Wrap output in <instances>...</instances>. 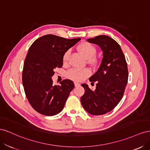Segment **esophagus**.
Masks as SVG:
<instances>
[{
  "mask_svg": "<svg viewBox=\"0 0 150 150\" xmlns=\"http://www.w3.org/2000/svg\"><path fill=\"white\" fill-rule=\"evenodd\" d=\"M74 86H75V87H78V86H80V84L78 83H74Z\"/></svg>",
  "mask_w": 150,
  "mask_h": 150,
  "instance_id": "esophagus-1",
  "label": "esophagus"
}]
</instances>
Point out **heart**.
<instances>
[{"mask_svg": "<svg viewBox=\"0 0 150 150\" xmlns=\"http://www.w3.org/2000/svg\"><path fill=\"white\" fill-rule=\"evenodd\" d=\"M78 50L86 59L90 60L91 62H94V56L96 53V49L95 47L87 42L81 43L78 46ZM70 55V50H67L65 52L62 57V60L64 62H67ZM91 74V71L88 68L84 69H78V68H72L67 72V76L72 80L80 81L87 78Z\"/></svg>", "mask_w": 150, "mask_h": 150, "instance_id": "b5f03b06", "label": "heart"}]
</instances>
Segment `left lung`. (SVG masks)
I'll use <instances>...</instances> for the list:
<instances>
[{
    "mask_svg": "<svg viewBox=\"0 0 150 150\" xmlns=\"http://www.w3.org/2000/svg\"><path fill=\"white\" fill-rule=\"evenodd\" d=\"M103 51V59L97 71L89 78L96 81V89L82 84L85 93L81 98L84 110L93 115H102L112 111L123 96L128 79V70L124 54L116 41L105 35L88 39Z\"/></svg>",
    "mask_w": 150,
    "mask_h": 150,
    "instance_id": "8db88e82",
    "label": "left lung"
}]
</instances>
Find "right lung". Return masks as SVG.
Masks as SVG:
<instances>
[{"mask_svg": "<svg viewBox=\"0 0 150 150\" xmlns=\"http://www.w3.org/2000/svg\"><path fill=\"white\" fill-rule=\"evenodd\" d=\"M80 40L48 34L36 39L29 47L24 64L22 83L29 103L40 114L54 116L64 108L74 83L65 79L60 85L54 86L52 77L54 69L62 66L65 52Z\"/></svg>", "mask_w": 150, "mask_h": 150, "instance_id": "obj_1", "label": "right lung"}]
</instances>
